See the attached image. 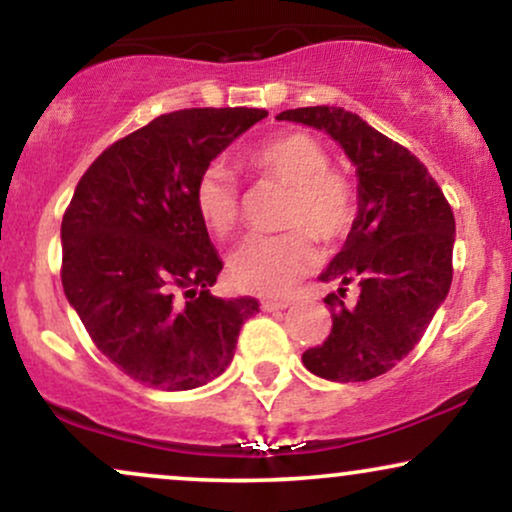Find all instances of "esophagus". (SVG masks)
Segmentation results:
<instances>
[{"label":"esophagus","instance_id":"34e87169","mask_svg":"<svg viewBox=\"0 0 512 512\" xmlns=\"http://www.w3.org/2000/svg\"><path fill=\"white\" fill-rule=\"evenodd\" d=\"M291 305L289 298H262L264 313H276V310H286Z\"/></svg>","mask_w":512,"mask_h":512}]
</instances>
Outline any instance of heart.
<instances>
[{
	"instance_id": "b5f03b06",
	"label": "heart",
	"mask_w": 512,
	"mask_h": 512,
	"mask_svg": "<svg viewBox=\"0 0 512 512\" xmlns=\"http://www.w3.org/2000/svg\"><path fill=\"white\" fill-rule=\"evenodd\" d=\"M264 180L286 187L279 226L284 233L250 236L228 260V276L243 291L281 296L315 267V240L339 243L358 216V190L342 170L330 168L325 146L310 134L286 132L245 156ZM195 207L209 233L226 238L243 216L238 182L221 166H209L195 182Z\"/></svg>"
}]
</instances>
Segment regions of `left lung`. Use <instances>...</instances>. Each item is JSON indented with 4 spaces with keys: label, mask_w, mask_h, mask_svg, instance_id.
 Wrapping results in <instances>:
<instances>
[{
    "label": "left lung",
    "mask_w": 512,
    "mask_h": 512,
    "mask_svg": "<svg viewBox=\"0 0 512 512\" xmlns=\"http://www.w3.org/2000/svg\"><path fill=\"white\" fill-rule=\"evenodd\" d=\"M279 120L325 129L358 173V216L322 281H339L325 303L332 332L303 354L310 373L363 383L395 368L424 337L452 281L455 216L428 168L344 108L286 110ZM359 298L344 304V285Z\"/></svg>",
    "instance_id": "1"
}]
</instances>
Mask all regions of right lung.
I'll use <instances>...</instances> for the list:
<instances>
[{
  "instance_id": "add662e5",
  "label": "right lung",
  "mask_w": 512,
  "mask_h": 512,
  "mask_svg": "<svg viewBox=\"0 0 512 512\" xmlns=\"http://www.w3.org/2000/svg\"><path fill=\"white\" fill-rule=\"evenodd\" d=\"M257 108L158 115L88 166L62 216V286L98 351L156 390H192L228 368L257 298L209 293L223 262L195 182Z\"/></svg>"
}]
</instances>
